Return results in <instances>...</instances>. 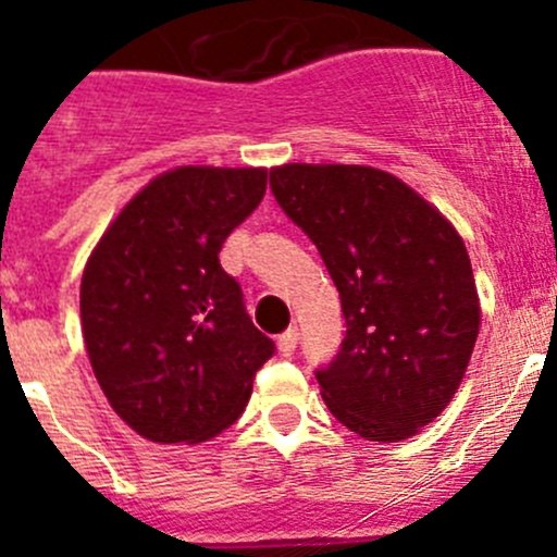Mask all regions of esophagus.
Listing matches in <instances>:
<instances>
[{"label":"esophagus","instance_id":"34e87169","mask_svg":"<svg viewBox=\"0 0 557 557\" xmlns=\"http://www.w3.org/2000/svg\"><path fill=\"white\" fill-rule=\"evenodd\" d=\"M295 348H298V329H287L278 336V354L293 356Z\"/></svg>","mask_w":557,"mask_h":557}]
</instances>
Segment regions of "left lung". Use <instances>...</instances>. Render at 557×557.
Returning a JSON list of instances; mask_svg holds the SVG:
<instances>
[{
    "label": "left lung",
    "instance_id": "8db88e82",
    "mask_svg": "<svg viewBox=\"0 0 557 557\" xmlns=\"http://www.w3.org/2000/svg\"><path fill=\"white\" fill-rule=\"evenodd\" d=\"M284 215L318 245L345 339L318 384L331 414L400 442L445 411L475 348L481 304L456 228L400 178L364 165L270 171Z\"/></svg>",
    "mask_w": 557,
    "mask_h": 557
}]
</instances>
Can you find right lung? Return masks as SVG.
<instances>
[{"label":"right lung","instance_id":"1","mask_svg":"<svg viewBox=\"0 0 557 557\" xmlns=\"http://www.w3.org/2000/svg\"><path fill=\"white\" fill-rule=\"evenodd\" d=\"M268 187L259 168H176L112 221L82 275V334L115 414L162 445H196L243 414L275 354L221 268Z\"/></svg>","mask_w":557,"mask_h":557}]
</instances>
